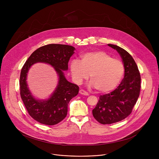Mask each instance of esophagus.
Returning a JSON list of instances; mask_svg holds the SVG:
<instances>
[{"label": "esophagus", "mask_w": 159, "mask_h": 159, "mask_svg": "<svg viewBox=\"0 0 159 159\" xmlns=\"http://www.w3.org/2000/svg\"><path fill=\"white\" fill-rule=\"evenodd\" d=\"M79 93H80V94H82V95H84V96H88V95H89L88 93H87L86 91H85L84 90H82V89H81V90H79Z\"/></svg>", "instance_id": "esophagus-1"}]
</instances>
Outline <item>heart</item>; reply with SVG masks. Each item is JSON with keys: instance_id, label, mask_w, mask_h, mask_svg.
Masks as SVG:
<instances>
[{"instance_id": "b5f03b06", "label": "heart", "mask_w": 159, "mask_h": 159, "mask_svg": "<svg viewBox=\"0 0 159 159\" xmlns=\"http://www.w3.org/2000/svg\"><path fill=\"white\" fill-rule=\"evenodd\" d=\"M80 58V61L74 59L70 62L71 75L77 84L87 79L90 74V85L105 93L115 89L121 80L124 74L122 62L104 52H86Z\"/></svg>"}]
</instances>
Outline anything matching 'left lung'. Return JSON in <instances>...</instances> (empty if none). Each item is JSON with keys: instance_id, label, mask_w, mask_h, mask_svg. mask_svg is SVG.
<instances>
[{"instance_id": "8db88e82", "label": "left lung", "mask_w": 159, "mask_h": 159, "mask_svg": "<svg viewBox=\"0 0 159 159\" xmlns=\"http://www.w3.org/2000/svg\"><path fill=\"white\" fill-rule=\"evenodd\" d=\"M107 45L120 55L124 64L125 76L115 90L99 97L93 110L94 118L102 125L117 123L127 118L137 101L141 87L139 68L131 55L117 45Z\"/></svg>"}]
</instances>
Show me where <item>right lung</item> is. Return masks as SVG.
<instances>
[{"mask_svg": "<svg viewBox=\"0 0 159 159\" xmlns=\"http://www.w3.org/2000/svg\"><path fill=\"white\" fill-rule=\"evenodd\" d=\"M75 50L74 47L66 44L44 45L35 50L22 68L19 80L20 98L29 115L41 124L55 125L61 121L67 115L70 101L79 93V86L68 81L63 74L64 70H68V63ZM38 62L52 65L59 77L52 95L43 101L36 100L32 96L26 83L29 69Z\"/></svg>", "mask_w": 159, "mask_h": 159, "instance_id": "obj_1", "label": "right lung"}]
</instances>
